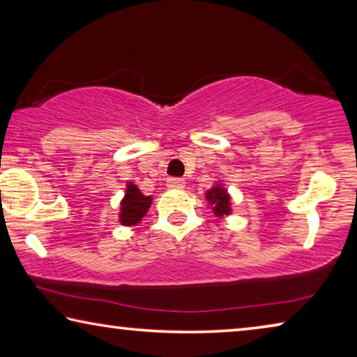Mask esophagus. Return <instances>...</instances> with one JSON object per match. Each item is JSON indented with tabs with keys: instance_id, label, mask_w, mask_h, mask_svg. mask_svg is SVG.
I'll use <instances>...</instances> for the list:
<instances>
[{
	"instance_id": "1",
	"label": "esophagus",
	"mask_w": 357,
	"mask_h": 357,
	"mask_svg": "<svg viewBox=\"0 0 357 357\" xmlns=\"http://www.w3.org/2000/svg\"><path fill=\"white\" fill-rule=\"evenodd\" d=\"M167 185L170 187V189H184L185 181L183 178H168Z\"/></svg>"
}]
</instances>
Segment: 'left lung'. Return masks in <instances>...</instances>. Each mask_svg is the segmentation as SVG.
Wrapping results in <instances>:
<instances>
[{"label":"left lung","instance_id":"obj_1","mask_svg":"<svg viewBox=\"0 0 357 357\" xmlns=\"http://www.w3.org/2000/svg\"><path fill=\"white\" fill-rule=\"evenodd\" d=\"M206 200L213 206L217 217H225L231 214V197L222 184H217L206 192Z\"/></svg>","mask_w":357,"mask_h":357}]
</instances>
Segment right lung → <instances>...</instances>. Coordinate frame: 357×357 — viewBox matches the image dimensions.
<instances>
[{"label": "right lung", "mask_w": 357, "mask_h": 357, "mask_svg": "<svg viewBox=\"0 0 357 357\" xmlns=\"http://www.w3.org/2000/svg\"><path fill=\"white\" fill-rule=\"evenodd\" d=\"M126 187H128L126 189V195L121 200L119 222L121 225L132 227L140 223L143 217L146 215L151 203H153V198L143 195L134 183H129Z\"/></svg>", "instance_id": "obj_1"}]
</instances>
